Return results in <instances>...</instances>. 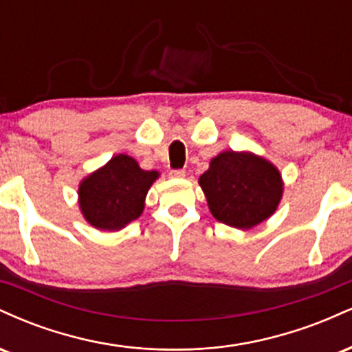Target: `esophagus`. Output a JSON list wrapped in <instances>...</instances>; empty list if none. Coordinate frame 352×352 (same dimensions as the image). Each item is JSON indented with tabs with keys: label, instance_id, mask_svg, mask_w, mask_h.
Segmentation results:
<instances>
[{
	"label": "esophagus",
	"instance_id": "34e87169",
	"mask_svg": "<svg viewBox=\"0 0 352 352\" xmlns=\"http://www.w3.org/2000/svg\"><path fill=\"white\" fill-rule=\"evenodd\" d=\"M168 175L175 177V179H182V177H185V170L184 168H175V170L168 172Z\"/></svg>",
	"mask_w": 352,
	"mask_h": 352
}]
</instances>
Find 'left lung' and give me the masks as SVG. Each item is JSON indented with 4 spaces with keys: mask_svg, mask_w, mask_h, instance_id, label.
Wrapping results in <instances>:
<instances>
[{
    "mask_svg": "<svg viewBox=\"0 0 352 352\" xmlns=\"http://www.w3.org/2000/svg\"><path fill=\"white\" fill-rule=\"evenodd\" d=\"M212 215L230 227L248 230L276 210L283 182L276 167L248 152H221L199 180Z\"/></svg>",
    "mask_w": 352,
    "mask_h": 352,
    "instance_id": "8db88e82",
    "label": "left lung"
}]
</instances>
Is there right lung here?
<instances>
[{"mask_svg":"<svg viewBox=\"0 0 352 352\" xmlns=\"http://www.w3.org/2000/svg\"><path fill=\"white\" fill-rule=\"evenodd\" d=\"M155 170H142L132 157H112L79 187V207L92 227L99 230H120L140 217L144 200Z\"/></svg>","mask_w":352,"mask_h":352,"instance_id":"1","label":"right lung"}]
</instances>
